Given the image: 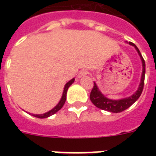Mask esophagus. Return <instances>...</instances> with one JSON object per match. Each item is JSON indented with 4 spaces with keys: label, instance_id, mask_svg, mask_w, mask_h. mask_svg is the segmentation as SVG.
<instances>
[{
    "label": "esophagus",
    "instance_id": "esophagus-1",
    "mask_svg": "<svg viewBox=\"0 0 156 156\" xmlns=\"http://www.w3.org/2000/svg\"><path fill=\"white\" fill-rule=\"evenodd\" d=\"M87 74H88V71L87 70V69H81V70L79 71V73H78V78L84 77V76H86Z\"/></svg>",
    "mask_w": 156,
    "mask_h": 156
}]
</instances>
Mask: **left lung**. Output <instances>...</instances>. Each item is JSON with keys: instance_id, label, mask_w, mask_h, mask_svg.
<instances>
[{"instance_id": "left-lung-1", "label": "left lung", "mask_w": 156, "mask_h": 156, "mask_svg": "<svg viewBox=\"0 0 156 156\" xmlns=\"http://www.w3.org/2000/svg\"><path fill=\"white\" fill-rule=\"evenodd\" d=\"M129 44L135 48L138 55L140 56V58L142 60V63H143V73H142L141 82L140 84H139V87H138V89L134 94L130 95L129 97L125 98V99H121V100H110L108 98L105 97L102 93L100 92V90H99L96 83H94V87H93L92 90L90 91V100L95 106H96L99 108L102 109V110H105V111L110 112H115V113L121 112L124 110H126L128 108H129L133 103L135 102L136 100H138V98L140 97L141 94L143 92V87H144V79H145L146 72L145 61H144V59H143V57L141 55L140 51L137 48V46L131 42H129Z\"/></svg>"}]
</instances>
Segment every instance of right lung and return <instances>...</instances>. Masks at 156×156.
I'll return each mask as SVG.
<instances>
[{
  "mask_svg": "<svg viewBox=\"0 0 156 156\" xmlns=\"http://www.w3.org/2000/svg\"><path fill=\"white\" fill-rule=\"evenodd\" d=\"M74 82V78L73 79H71L70 81H69L68 83H66V86H65V88H64V90H63V94H62V96H61V99L60 100V102L57 104L54 108H52V110H50L49 112H45L44 114H40V115H37V114H31L33 116H35V117H37V118H47L48 116H52L53 114H55L56 112L60 110V109L63 107V105L65 104L66 103V94H67V90H68V88L70 87V85H72V83Z\"/></svg>",
  "mask_w": 156,
  "mask_h": 156,
  "instance_id": "right-lung-1",
  "label": "right lung"
}]
</instances>
